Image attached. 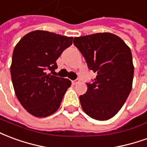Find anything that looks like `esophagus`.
I'll return each mask as SVG.
<instances>
[{
	"mask_svg": "<svg viewBox=\"0 0 147 147\" xmlns=\"http://www.w3.org/2000/svg\"><path fill=\"white\" fill-rule=\"evenodd\" d=\"M78 82H79V79L77 78L75 79V80H73V81H72V84H73V85H77Z\"/></svg>",
	"mask_w": 147,
	"mask_h": 147,
	"instance_id": "34e87169",
	"label": "esophagus"
}]
</instances>
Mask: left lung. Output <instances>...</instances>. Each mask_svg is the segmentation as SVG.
<instances>
[{
	"label": "left lung",
	"mask_w": 147,
	"mask_h": 147,
	"mask_svg": "<svg viewBox=\"0 0 147 147\" xmlns=\"http://www.w3.org/2000/svg\"><path fill=\"white\" fill-rule=\"evenodd\" d=\"M74 44L88 68L96 74L80 96L84 112L97 120L109 119L119 111L131 92L134 76L131 51L117 35L105 32L75 37Z\"/></svg>",
	"instance_id": "obj_1"
}]
</instances>
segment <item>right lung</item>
<instances>
[{
    "mask_svg": "<svg viewBox=\"0 0 147 147\" xmlns=\"http://www.w3.org/2000/svg\"><path fill=\"white\" fill-rule=\"evenodd\" d=\"M73 38L46 31L25 35L14 48L11 77L16 95L28 112L46 117L59 109L71 82L52 75L56 60L72 44Z\"/></svg>",
    "mask_w": 147,
    "mask_h": 147,
    "instance_id": "obj_1",
    "label": "right lung"
}]
</instances>
